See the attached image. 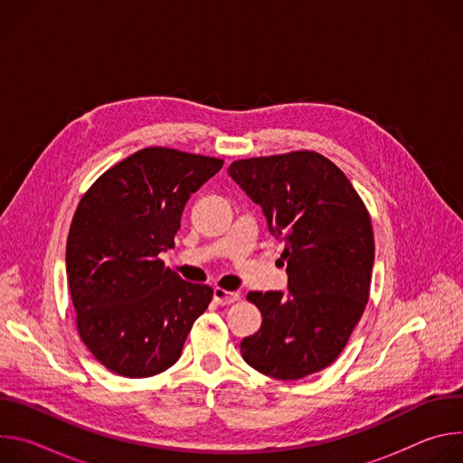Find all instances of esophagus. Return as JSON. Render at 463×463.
I'll return each mask as SVG.
<instances>
[{
	"instance_id": "obj_1",
	"label": "esophagus",
	"mask_w": 463,
	"mask_h": 463,
	"mask_svg": "<svg viewBox=\"0 0 463 463\" xmlns=\"http://www.w3.org/2000/svg\"><path fill=\"white\" fill-rule=\"evenodd\" d=\"M241 297L240 293L236 291H227V289H222V288H216L214 289V300L220 304V306H229V304H234L238 302Z\"/></svg>"
}]
</instances>
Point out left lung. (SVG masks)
<instances>
[{
    "mask_svg": "<svg viewBox=\"0 0 463 463\" xmlns=\"http://www.w3.org/2000/svg\"><path fill=\"white\" fill-rule=\"evenodd\" d=\"M227 172L263 209L288 261V297L247 295L261 327L241 341V357L282 381L320 372L345 350L370 297V213L345 172L313 150L238 159Z\"/></svg>",
    "mask_w": 463,
    "mask_h": 463,
    "instance_id": "obj_1",
    "label": "left lung"
}]
</instances>
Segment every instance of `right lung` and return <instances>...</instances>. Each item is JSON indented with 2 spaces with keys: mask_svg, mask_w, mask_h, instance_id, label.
Masks as SVG:
<instances>
[{
  "mask_svg": "<svg viewBox=\"0 0 463 463\" xmlns=\"http://www.w3.org/2000/svg\"><path fill=\"white\" fill-rule=\"evenodd\" d=\"M223 159L165 146L143 148L108 168L82 195L68 247L75 324L93 357L124 377H150L179 357L213 288L165 266L190 194Z\"/></svg>",
  "mask_w": 463,
  "mask_h": 463,
  "instance_id": "right-lung-1",
  "label": "right lung"
}]
</instances>
